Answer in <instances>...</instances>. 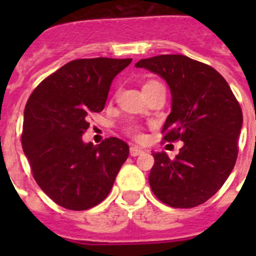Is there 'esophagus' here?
<instances>
[{
	"mask_svg": "<svg viewBox=\"0 0 256 256\" xmlns=\"http://www.w3.org/2000/svg\"><path fill=\"white\" fill-rule=\"evenodd\" d=\"M130 156H138V155H141L142 152H144V150H142V148H137V146H132V148H130Z\"/></svg>",
	"mask_w": 256,
	"mask_h": 256,
	"instance_id": "esophagus-1",
	"label": "esophagus"
}]
</instances>
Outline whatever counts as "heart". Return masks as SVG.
<instances>
[{
  "label": "heart",
  "instance_id": "1",
  "mask_svg": "<svg viewBox=\"0 0 256 256\" xmlns=\"http://www.w3.org/2000/svg\"><path fill=\"white\" fill-rule=\"evenodd\" d=\"M150 83H152V82H148V83H146V84H150ZM146 84H144V86H146ZM130 133H133V134H134L136 137H140L138 130H137V128H136V126H130Z\"/></svg>",
  "mask_w": 256,
  "mask_h": 256
}]
</instances>
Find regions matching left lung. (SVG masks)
Segmentation results:
<instances>
[{"label":"left lung","instance_id":"obj_1","mask_svg":"<svg viewBox=\"0 0 256 256\" xmlns=\"http://www.w3.org/2000/svg\"><path fill=\"white\" fill-rule=\"evenodd\" d=\"M136 68L164 79L172 110L162 132L183 148L172 160L152 152L148 176L155 196L173 208H194L216 195L236 164L242 112L226 79L212 66L184 55H160L140 60Z\"/></svg>","mask_w":256,"mask_h":256}]
</instances>
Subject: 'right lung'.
<instances>
[{
    "label": "right lung",
    "instance_id": "right-lung-1",
    "mask_svg": "<svg viewBox=\"0 0 256 256\" xmlns=\"http://www.w3.org/2000/svg\"><path fill=\"white\" fill-rule=\"evenodd\" d=\"M132 58H79L40 83L24 110L22 146L33 177L56 204L87 210L108 195L130 146L116 137L83 142L87 116L105 108L115 76Z\"/></svg>",
    "mask_w": 256,
    "mask_h": 256
}]
</instances>
